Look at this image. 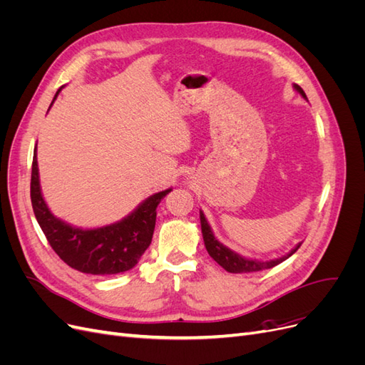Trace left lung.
<instances>
[{
	"label": "left lung",
	"instance_id": "8db88e82",
	"mask_svg": "<svg viewBox=\"0 0 365 365\" xmlns=\"http://www.w3.org/2000/svg\"><path fill=\"white\" fill-rule=\"evenodd\" d=\"M294 88L297 93H300V96L303 98L307 97L304 94V91L302 90L300 86L294 83ZM200 217H201V230H202V237H204V244H205V248L208 251L210 256L213 257V260H216L220 267H222L225 271L228 272H233V274H242V272H256V271H262V269H269L272 267H275V264L282 263L283 260H286L288 257H291L292 254L300 248L302 244H298L288 256H283L280 259H274V260H268V262H260V260H256V259H247V257H242L240 254L231 251L230 248H227L225 245L220 244V242L215 237L212 228H210L207 219L204 216L202 212H200Z\"/></svg>",
	"mask_w": 365,
	"mask_h": 365
}]
</instances>
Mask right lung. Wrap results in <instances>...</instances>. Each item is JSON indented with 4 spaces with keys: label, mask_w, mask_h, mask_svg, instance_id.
<instances>
[{
    "label": "right lung",
    "mask_w": 365,
    "mask_h": 365,
    "mask_svg": "<svg viewBox=\"0 0 365 365\" xmlns=\"http://www.w3.org/2000/svg\"><path fill=\"white\" fill-rule=\"evenodd\" d=\"M59 91L53 102L56 101ZM170 190L149 196L129 216L115 224L94 230L76 228L53 216L43 201L39 185L36 148L33 152L30 197L38 224L54 252L68 267L85 274L108 275L134 268L152 242L157 207Z\"/></svg>",
    "instance_id": "right-lung-1"
}]
</instances>
